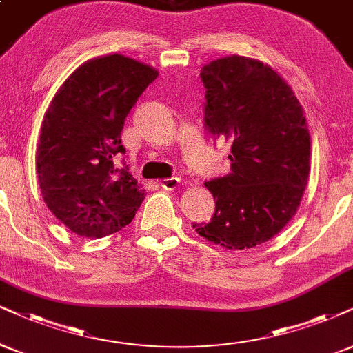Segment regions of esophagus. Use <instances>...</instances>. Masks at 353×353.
Returning <instances> with one entry per match:
<instances>
[{"label": "esophagus", "mask_w": 353, "mask_h": 353, "mask_svg": "<svg viewBox=\"0 0 353 353\" xmlns=\"http://www.w3.org/2000/svg\"><path fill=\"white\" fill-rule=\"evenodd\" d=\"M160 185H162V188L165 190H176L178 186L181 185V180L180 178H167V180H162L160 181Z\"/></svg>", "instance_id": "obj_1"}]
</instances>
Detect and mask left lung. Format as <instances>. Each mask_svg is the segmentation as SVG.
Returning a JSON list of instances; mask_svg holds the SVG:
<instances>
[{
  "mask_svg": "<svg viewBox=\"0 0 353 353\" xmlns=\"http://www.w3.org/2000/svg\"><path fill=\"white\" fill-rule=\"evenodd\" d=\"M204 123L230 143L228 176L204 183L216 201L199 236L229 250L268 242L296 214L311 172V137L294 91L267 63L242 55L201 68Z\"/></svg>",
  "mask_w": 353,
  "mask_h": 353,
  "instance_id": "left-lung-1",
  "label": "left lung"
}]
</instances>
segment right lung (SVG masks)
<instances>
[{
    "instance_id": "right-lung-1",
    "label": "right lung",
    "mask_w": 353,
    "mask_h": 353,
    "mask_svg": "<svg viewBox=\"0 0 353 353\" xmlns=\"http://www.w3.org/2000/svg\"><path fill=\"white\" fill-rule=\"evenodd\" d=\"M159 72L121 54L86 60L52 98L36 152L47 208L72 232L99 239L125 228L145 193L128 167L121 130Z\"/></svg>"
}]
</instances>
